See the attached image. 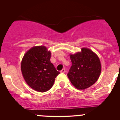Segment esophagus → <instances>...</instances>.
I'll return each instance as SVG.
<instances>
[{
  "instance_id": "1",
  "label": "esophagus",
  "mask_w": 120,
  "mask_h": 120,
  "mask_svg": "<svg viewBox=\"0 0 120 120\" xmlns=\"http://www.w3.org/2000/svg\"><path fill=\"white\" fill-rule=\"evenodd\" d=\"M60 72H61V73H65V69H62L61 71H60Z\"/></svg>"
}]
</instances>
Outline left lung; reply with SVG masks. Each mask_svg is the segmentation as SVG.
<instances>
[{
	"mask_svg": "<svg viewBox=\"0 0 120 120\" xmlns=\"http://www.w3.org/2000/svg\"><path fill=\"white\" fill-rule=\"evenodd\" d=\"M81 52L71 55L72 63L67 74L73 85L79 90H83L94 85L101 72V64L94 52L83 48Z\"/></svg>",
	"mask_w": 120,
	"mask_h": 120,
	"instance_id": "obj_1",
	"label": "left lung"
}]
</instances>
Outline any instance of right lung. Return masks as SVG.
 <instances>
[{"mask_svg":"<svg viewBox=\"0 0 120 120\" xmlns=\"http://www.w3.org/2000/svg\"><path fill=\"white\" fill-rule=\"evenodd\" d=\"M51 53L45 46L31 48L25 54L21 71L27 85L37 91L44 93L53 86L60 72L50 61Z\"/></svg>","mask_w":120,"mask_h":120,"instance_id":"1","label":"right lung"}]
</instances>
